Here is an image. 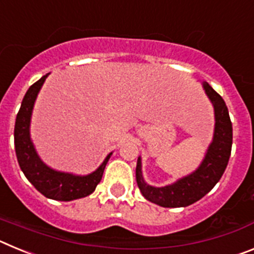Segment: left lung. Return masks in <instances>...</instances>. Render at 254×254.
I'll list each match as a JSON object with an SVG mask.
<instances>
[{"instance_id": "1", "label": "left lung", "mask_w": 254, "mask_h": 254, "mask_svg": "<svg viewBox=\"0 0 254 254\" xmlns=\"http://www.w3.org/2000/svg\"><path fill=\"white\" fill-rule=\"evenodd\" d=\"M206 95L214 105L215 131L212 142L208 146L201 165L190 173L165 187H152L142 177L141 158L136 167V181L141 193L150 202L163 207H186L202 198L220 181L228 165L233 143V126L229 117L228 107L216 91L202 82Z\"/></svg>"}]
</instances>
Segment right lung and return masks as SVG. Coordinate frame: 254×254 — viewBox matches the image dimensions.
<instances>
[{
	"instance_id": "right-lung-1",
	"label": "right lung",
	"mask_w": 254,
	"mask_h": 254,
	"mask_svg": "<svg viewBox=\"0 0 254 254\" xmlns=\"http://www.w3.org/2000/svg\"><path fill=\"white\" fill-rule=\"evenodd\" d=\"M47 76L48 73L31 85L22 99L13 131L15 151L22 173L40 193L56 201H72L89 196L95 190L96 186L102 181L105 165L112 152L95 172L87 176H73L69 173L57 172L40 160L30 138V120L35 99Z\"/></svg>"
}]
</instances>
